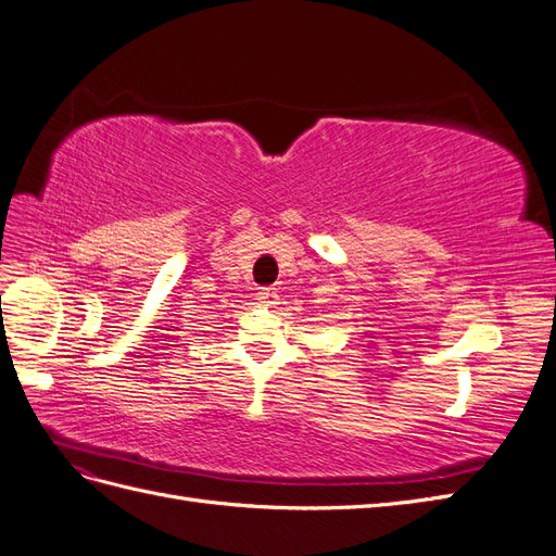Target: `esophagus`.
I'll return each instance as SVG.
<instances>
[{
	"instance_id": "obj_1",
	"label": "esophagus",
	"mask_w": 556,
	"mask_h": 556,
	"mask_svg": "<svg viewBox=\"0 0 556 556\" xmlns=\"http://www.w3.org/2000/svg\"><path fill=\"white\" fill-rule=\"evenodd\" d=\"M257 294H260L262 304H266V306L278 304V292H276V288H262Z\"/></svg>"
}]
</instances>
